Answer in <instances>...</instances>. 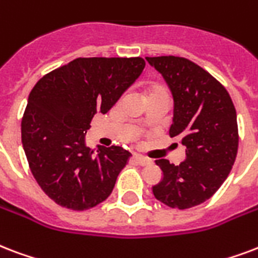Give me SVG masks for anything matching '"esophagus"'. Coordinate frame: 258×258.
Listing matches in <instances>:
<instances>
[{"instance_id": "esophagus-1", "label": "esophagus", "mask_w": 258, "mask_h": 258, "mask_svg": "<svg viewBox=\"0 0 258 258\" xmlns=\"http://www.w3.org/2000/svg\"><path fill=\"white\" fill-rule=\"evenodd\" d=\"M133 158H134V161H135V162L139 165H149L153 162L150 158H147V157H143V155H139V154H135Z\"/></svg>"}]
</instances>
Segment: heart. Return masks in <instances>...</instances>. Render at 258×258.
Here are the masks:
<instances>
[{
    "label": "heart",
    "instance_id": "obj_1",
    "mask_svg": "<svg viewBox=\"0 0 258 258\" xmlns=\"http://www.w3.org/2000/svg\"><path fill=\"white\" fill-rule=\"evenodd\" d=\"M155 90H164V88H161V86H151L150 90H149V93H151V92H155Z\"/></svg>",
    "mask_w": 258,
    "mask_h": 258
}]
</instances>
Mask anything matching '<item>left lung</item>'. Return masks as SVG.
Returning a JSON list of instances; mask_svg holds the SVG:
<instances>
[{
  "mask_svg": "<svg viewBox=\"0 0 258 258\" xmlns=\"http://www.w3.org/2000/svg\"><path fill=\"white\" fill-rule=\"evenodd\" d=\"M146 60L172 92L169 135L180 138L186 147L180 165L155 161L164 177L153 194L172 208L195 207L219 189L233 168L238 150L237 112L225 86L189 59L169 55Z\"/></svg>",
  "mask_w": 258,
  "mask_h": 258,
  "instance_id": "1",
  "label": "left lung"
}]
</instances>
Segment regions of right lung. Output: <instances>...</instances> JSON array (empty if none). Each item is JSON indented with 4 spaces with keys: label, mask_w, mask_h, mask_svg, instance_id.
<instances>
[{
    "label": "right lung",
    "mask_w": 258,
    "mask_h": 258,
    "mask_svg": "<svg viewBox=\"0 0 258 258\" xmlns=\"http://www.w3.org/2000/svg\"><path fill=\"white\" fill-rule=\"evenodd\" d=\"M142 58H77L40 78L28 97L21 141L35 180L56 204L84 211L107 199L130 153L85 146L94 113H107L145 69Z\"/></svg>",
    "instance_id": "right-lung-1"
}]
</instances>
